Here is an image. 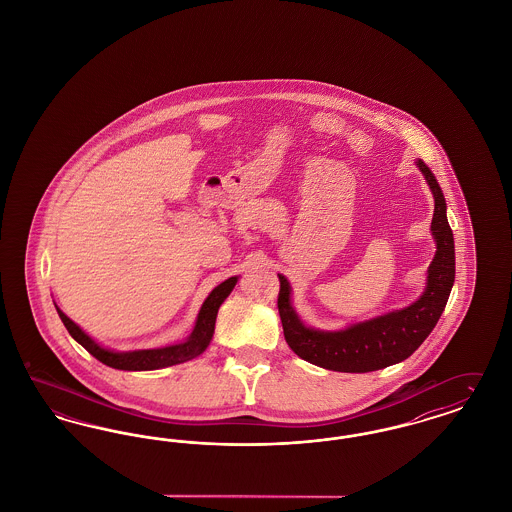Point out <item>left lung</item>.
I'll list each match as a JSON object with an SVG mask.
<instances>
[{"instance_id":"left-lung-1","label":"left lung","mask_w":512,"mask_h":512,"mask_svg":"<svg viewBox=\"0 0 512 512\" xmlns=\"http://www.w3.org/2000/svg\"><path fill=\"white\" fill-rule=\"evenodd\" d=\"M436 201L432 217V236L436 255L428 268V284L413 305L384 317L353 324L340 332H322L307 328L293 311L290 284L280 278L278 313L284 338L293 353L307 363L336 372H372L395 365L411 357L420 343L430 336L447 305L455 282V242L445 215V197L432 171L416 161Z\"/></svg>"}]
</instances>
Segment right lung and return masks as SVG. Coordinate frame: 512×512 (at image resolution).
Masks as SVG:
<instances>
[{
    "mask_svg": "<svg viewBox=\"0 0 512 512\" xmlns=\"http://www.w3.org/2000/svg\"><path fill=\"white\" fill-rule=\"evenodd\" d=\"M236 282H238V278L232 276L209 293V297L201 305V311L195 320L194 332L190 334L188 340L184 343L169 345V347H161V349H142V351H126V353L103 349L88 334H84L80 330V326H76L73 320L67 317L59 307H57V313L74 340L78 341L90 355H94L103 365L119 368V370H157V368H165V366L186 363L207 349L209 341L213 338V332H215V320H217L219 307L234 290Z\"/></svg>",
    "mask_w": 512,
    "mask_h": 512,
    "instance_id": "obj_1",
    "label": "right lung"
}]
</instances>
